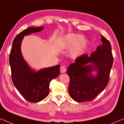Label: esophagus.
<instances>
[{
	"instance_id": "obj_1",
	"label": "esophagus",
	"mask_w": 124,
	"mask_h": 124,
	"mask_svg": "<svg viewBox=\"0 0 124 124\" xmlns=\"http://www.w3.org/2000/svg\"><path fill=\"white\" fill-rule=\"evenodd\" d=\"M66 71V68L64 65H62L60 67V72L61 73H64Z\"/></svg>"
}]
</instances>
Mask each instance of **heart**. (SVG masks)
Here are the masks:
<instances>
[{"label": "heart", "mask_w": 124, "mask_h": 124, "mask_svg": "<svg viewBox=\"0 0 124 124\" xmlns=\"http://www.w3.org/2000/svg\"><path fill=\"white\" fill-rule=\"evenodd\" d=\"M65 44L68 47L72 46L70 55L72 57L78 56L87 46V41L85 38L76 34H70L66 37Z\"/></svg>", "instance_id": "1"}]
</instances>
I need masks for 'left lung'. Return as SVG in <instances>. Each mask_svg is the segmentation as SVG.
Returning a JSON list of instances; mask_svg holds the SVG:
<instances>
[{
	"instance_id": "8db88e82",
	"label": "left lung",
	"mask_w": 124,
	"mask_h": 124,
	"mask_svg": "<svg viewBox=\"0 0 124 124\" xmlns=\"http://www.w3.org/2000/svg\"><path fill=\"white\" fill-rule=\"evenodd\" d=\"M101 42L102 45L98 46L90 57L87 54H83L68 68L67 74L70 79L68 91L71 98L77 102L93 101L109 82L113 62L111 45L103 35ZM89 62L94 65L86 66ZM94 69L98 71L96 78L91 76V71Z\"/></svg>"
}]
</instances>
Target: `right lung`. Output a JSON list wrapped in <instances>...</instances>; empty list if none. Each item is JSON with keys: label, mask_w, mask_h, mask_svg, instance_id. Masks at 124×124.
Returning <instances> with one entry per match:
<instances>
[{"label": "right lung", "mask_w": 124, "mask_h": 124, "mask_svg": "<svg viewBox=\"0 0 124 124\" xmlns=\"http://www.w3.org/2000/svg\"><path fill=\"white\" fill-rule=\"evenodd\" d=\"M42 29L43 27H30L17 35L13 41L9 57L13 84L20 94L31 103L38 102L47 97L51 81L60 74V65L34 73L22 56L20 46L23 36Z\"/></svg>", "instance_id": "add662e5"}]
</instances>
